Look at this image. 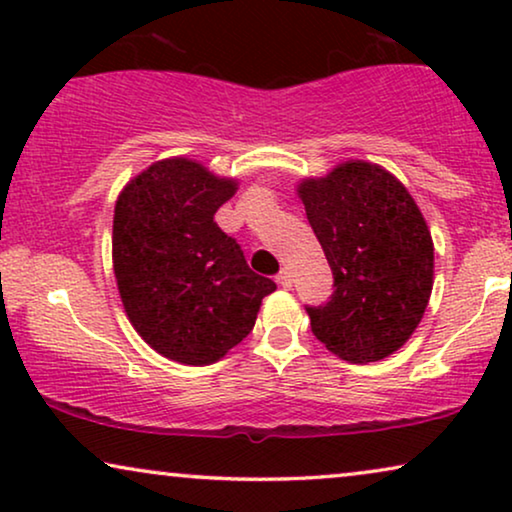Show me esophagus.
<instances>
[{
	"mask_svg": "<svg viewBox=\"0 0 512 512\" xmlns=\"http://www.w3.org/2000/svg\"><path fill=\"white\" fill-rule=\"evenodd\" d=\"M277 284H279V286H284V289H291V286H293V277H291V270H289V268L279 270V275H277Z\"/></svg>",
	"mask_w": 512,
	"mask_h": 512,
	"instance_id": "1",
	"label": "esophagus"
}]
</instances>
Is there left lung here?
Listing matches in <instances>:
<instances>
[{"instance_id": "obj_1", "label": "left lung", "mask_w": 512, "mask_h": 512, "mask_svg": "<svg viewBox=\"0 0 512 512\" xmlns=\"http://www.w3.org/2000/svg\"><path fill=\"white\" fill-rule=\"evenodd\" d=\"M298 193L335 286L324 305H305L312 333L352 363L394 354L422 321L433 286V242L415 200L363 160L303 181Z\"/></svg>"}]
</instances>
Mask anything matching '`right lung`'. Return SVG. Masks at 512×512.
<instances>
[{"label": "right lung", "instance_id": "right-lung-1", "mask_svg": "<svg viewBox=\"0 0 512 512\" xmlns=\"http://www.w3.org/2000/svg\"><path fill=\"white\" fill-rule=\"evenodd\" d=\"M235 181L188 158L160 160L130 181L114 212V275L144 342L167 359L207 366L242 342L277 289L247 265L214 214Z\"/></svg>", "mask_w": 512, "mask_h": 512}]
</instances>
